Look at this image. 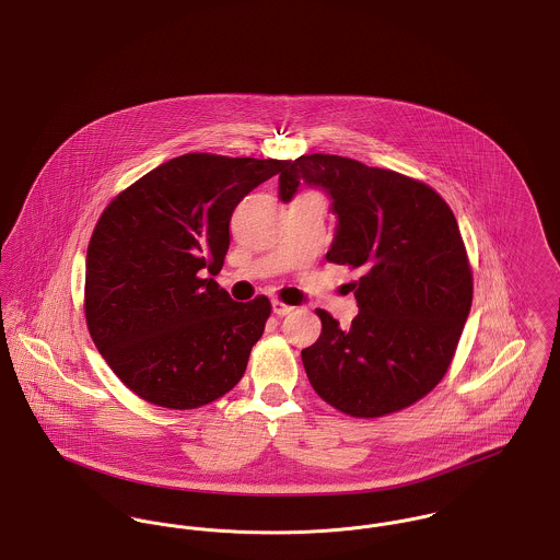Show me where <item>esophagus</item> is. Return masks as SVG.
I'll return each mask as SVG.
<instances>
[{
	"mask_svg": "<svg viewBox=\"0 0 560 560\" xmlns=\"http://www.w3.org/2000/svg\"><path fill=\"white\" fill-rule=\"evenodd\" d=\"M292 311H294L292 304H285L283 301H272V313H275V315L283 317V315H288V313H292Z\"/></svg>",
	"mask_w": 560,
	"mask_h": 560,
	"instance_id": "34e87169",
	"label": "esophagus"
}]
</instances>
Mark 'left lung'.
I'll use <instances>...</instances> for the list:
<instances>
[{
	"label": "left lung",
	"instance_id": "8db88e82",
	"mask_svg": "<svg viewBox=\"0 0 560 560\" xmlns=\"http://www.w3.org/2000/svg\"><path fill=\"white\" fill-rule=\"evenodd\" d=\"M301 180L332 196L339 215L326 259L360 272V313L343 330L317 308L322 335L302 349L313 389L351 418L411 407L445 377L474 301V270L456 217L431 185L341 155H301L279 176L290 202Z\"/></svg>",
	"mask_w": 560,
	"mask_h": 560
}]
</instances>
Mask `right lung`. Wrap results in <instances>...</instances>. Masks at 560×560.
<instances>
[{
	"instance_id": "obj_1",
	"label": "right lung",
	"mask_w": 560,
	"mask_h": 560,
	"mask_svg": "<svg viewBox=\"0 0 560 560\" xmlns=\"http://www.w3.org/2000/svg\"><path fill=\"white\" fill-rule=\"evenodd\" d=\"M288 160L187 153L140 176L86 247L85 319L113 373L142 400L198 409L241 382L270 301L234 302L215 279L230 217Z\"/></svg>"
}]
</instances>
